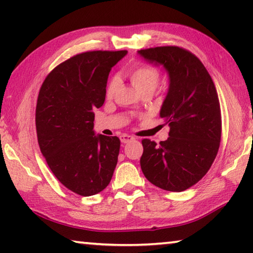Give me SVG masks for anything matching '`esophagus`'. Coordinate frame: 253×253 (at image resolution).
Segmentation results:
<instances>
[{
    "label": "esophagus",
    "mask_w": 253,
    "mask_h": 253,
    "mask_svg": "<svg viewBox=\"0 0 253 253\" xmlns=\"http://www.w3.org/2000/svg\"><path fill=\"white\" fill-rule=\"evenodd\" d=\"M119 138H121V142H122L123 144L129 143V142H131V140H134V139H135L134 137L130 136V135H127V134H123V135H121V136H119Z\"/></svg>",
    "instance_id": "1"
}]
</instances>
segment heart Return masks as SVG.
<instances>
[{
  "label": "heart",
  "mask_w": 253,
  "mask_h": 253,
  "mask_svg": "<svg viewBox=\"0 0 253 253\" xmlns=\"http://www.w3.org/2000/svg\"><path fill=\"white\" fill-rule=\"evenodd\" d=\"M125 76L130 80V84L134 85L135 89L139 93L151 92L155 90L158 84H160V71L157 68L149 65H135L125 71ZM118 81L116 78L111 79L106 87V97L113 98L116 91Z\"/></svg>",
  "instance_id": "1"
}]
</instances>
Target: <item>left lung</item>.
<instances>
[{
	"label": "left lung",
	"mask_w": 253,
	"mask_h": 253,
	"mask_svg": "<svg viewBox=\"0 0 253 253\" xmlns=\"http://www.w3.org/2000/svg\"><path fill=\"white\" fill-rule=\"evenodd\" d=\"M138 53L164 67L169 79L160 111L169 126V137L160 144L142 140L140 168L155 186L185 191L208 173L219 151L222 122L215 85L200 59L179 46H156Z\"/></svg>",
	"instance_id": "left-lung-1"
}]
</instances>
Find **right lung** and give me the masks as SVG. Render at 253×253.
<instances>
[{"label":"right lung","instance_id":"obj_1","mask_svg":"<svg viewBox=\"0 0 253 253\" xmlns=\"http://www.w3.org/2000/svg\"><path fill=\"white\" fill-rule=\"evenodd\" d=\"M122 51H88L60 63L41 85L36 110L40 151L68 190L90 196L105 190L117 165L121 140L96 135L95 114L105 102L109 72Z\"/></svg>","mask_w":253,"mask_h":253}]
</instances>
